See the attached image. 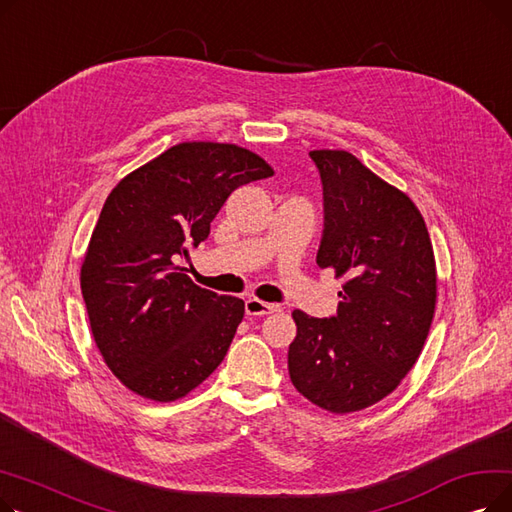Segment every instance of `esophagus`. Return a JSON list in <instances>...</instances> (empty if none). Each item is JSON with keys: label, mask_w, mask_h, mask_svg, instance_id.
<instances>
[{"label": "esophagus", "mask_w": 512, "mask_h": 512, "mask_svg": "<svg viewBox=\"0 0 512 512\" xmlns=\"http://www.w3.org/2000/svg\"><path fill=\"white\" fill-rule=\"evenodd\" d=\"M245 311H247V315H270V313L278 311V305L263 303L259 299H247L245 301Z\"/></svg>", "instance_id": "34e87169"}]
</instances>
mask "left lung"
I'll use <instances>...</instances> for the list:
<instances>
[{
    "label": "left lung",
    "mask_w": 512,
    "mask_h": 512,
    "mask_svg": "<svg viewBox=\"0 0 512 512\" xmlns=\"http://www.w3.org/2000/svg\"><path fill=\"white\" fill-rule=\"evenodd\" d=\"M324 186L321 270L344 278L338 311H294L290 382L336 415L367 409L419 359L436 311V259L415 203L348 151L309 153Z\"/></svg>",
    "instance_id": "1"
}]
</instances>
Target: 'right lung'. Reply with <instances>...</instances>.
Segmentation results:
<instances>
[{"label": "right lung", "mask_w": 512, "mask_h": 512, "mask_svg": "<svg viewBox=\"0 0 512 512\" xmlns=\"http://www.w3.org/2000/svg\"><path fill=\"white\" fill-rule=\"evenodd\" d=\"M270 176L249 149L193 141L130 172L105 199L80 290L105 365L134 394L178 400L224 361L245 303L197 286L178 261L209 236L232 191Z\"/></svg>", "instance_id": "1"}]
</instances>
